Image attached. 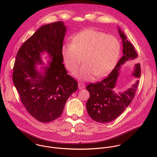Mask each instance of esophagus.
Wrapping results in <instances>:
<instances>
[{
	"label": "esophagus",
	"instance_id": "34e87169",
	"mask_svg": "<svg viewBox=\"0 0 157 157\" xmlns=\"http://www.w3.org/2000/svg\"><path fill=\"white\" fill-rule=\"evenodd\" d=\"M78 88H79L80 90H81V89H83V88H85V85H84L83 83H78Z\"/></svg>",
	"mask_w": 157,
	"mask_h": 157
}]
</instances>
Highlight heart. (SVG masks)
Segmentation results:
<instances>
[{"instance_id": "1", "label": "heart", "mask_w": 157, "mask_h": 157, "mask_svg": "<svg viewBox=\"0 0 157 157\" xmlns=\"http://www.w3.org/2000/svg\"><path fill=\"white\" fill-rule=\"evenodd\" d=\"M120 51V44L115 37L92 29L76 34L72 43L62 45L61 51L66 67L71 72L82 60L85 62L74 73L76 77L84 80L108 74L117 63Z\"/></svg>"}]
</instances>
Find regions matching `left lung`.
I'll return each mask as SVG.
<instances>
[{
	"instance_id": "1",
	"label": "left lung",
	"mask_w": 157,
	"mask_h": 157,
	"mask_svg": "<svg viewBox=\"0 0 157 157\" xmlns=\"http://www.w3.org/2000/svg\"><path fill=\"white\" fill-rule=\"evenodd\" d=\"M118 33L122 39L123 56L106 78L99 82L90 83L86 86L90 94L86 103L87 111L93 120L101 123L112 121L124 111L134 99L139 82L136 80L131 88L119 94L113 90L121 65L138 57L134 46L126 40V36L119 28ZM132 75L136 77H140V63L135 65Z\"/></svg>"
}]
</instances>
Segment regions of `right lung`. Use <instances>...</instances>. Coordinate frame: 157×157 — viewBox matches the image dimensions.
Masks as SVG:
<instances>
[{"label": "right lung", "mask_w": 157, "mask_h": 157, "mask_svg": "<svg viewBox=\"0 0 157 157\" xmlns=\"http://www.w3.org/2000/svg\"><path fill=\"white\" fill-rule=\"evenodd\" d=\"M66 30L62 21L42 26L21 46L14 62L13 82L23 105L42 123L59 118L67 98L77 90V82L67 74L62 63L61 51ZM45 51L52 62L41 74L35 65L42 63L40 55Z\"/></svg>", "instance_id": "obj_1"}]
</instances>
